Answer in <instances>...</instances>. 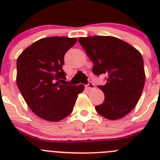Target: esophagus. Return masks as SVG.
I'll use <instances>...</instances> for the list:
<instances>
[{
    "label": "esophagus",
    "instance_id": "1",
    "mask_svg": "<svg viewBox=\"0 0 160 160\" xmlns=\"http://www.w3.org/2000/svg\"><path fill=\"white\" fill-rule=\"evenodd\" d=\"M87 88L89 89V90H93L94 88V85L92 82H89L88 84L87 85Z\"/></svg>",
    "mask_w": 160,
    "mask_h": 160
}]
</instances>
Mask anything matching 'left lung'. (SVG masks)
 <instances>
[{
  "label": "left lung",
  "mask_w": 160,
  "mask_h": 160,
  "mask_svg": "<svg viewBox=\"0 0 160 160\" xmlns=\"http://www.w3.org/2000/svg\"><path fill=\"white\" fill-rule=\"evenodd\" d=\"M78 42L94 63L93 73L107 75V83L98 87L105 98L96 106V111L111 120L126 116L136 106L143 90L145 72L141 53L114 37L80 38Z\"/></svg>",
  "instance_id": "left-lung-1"
}]
</instances>
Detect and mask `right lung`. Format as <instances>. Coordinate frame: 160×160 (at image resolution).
<instances>
[{
  "instance_id": "right-lung-1",
  "label": "right lung",
  "mask_w": 160,
  "mask_h": 160,
  "mask_svg": "<svg viewBox=\"0 0 160 160\" xmlns=\"http://www.w3.org/2000/svg\"><path fill=\"white\" fill-rule=\"evenodd\" d=\"M77 38L50 37L32 43L19 55L17 84L31 111L50 122H58L73 111L84 86H70L62 70L65 53Z\"/></svg>"
}]
</instances>
